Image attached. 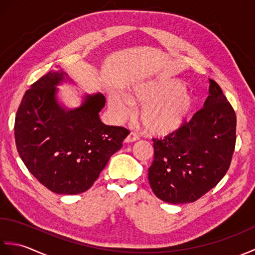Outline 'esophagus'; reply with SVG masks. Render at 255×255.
Instances as JSON below:
<instances>
[{"mask_svg":"<svg viewBox=\"0 0 255 255\" xmlns=\"http://www.w3.org/2000/svg\"><path fill=\"white\" fill-rule=\"evenodd\" d=\"M140 138H139V136L138 134L136 133V132H130L128 134V136L125 138V140H124V142L125 143H131V142H136V141H138Z\"/></svg>","mask_w":255,"mask_h":255,"instance_id":"34e87169","label":"esophagus"}]
</instances>
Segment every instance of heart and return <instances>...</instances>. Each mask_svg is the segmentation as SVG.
<instances>
[{
  "mask_svg": "<svg viewBox=\"0 0 255 255\" xmlns=\"http://www.w3.org/2000/svg\"><path fill=\"white\" fill-rule=\"evenodd\" d=\"M130 104H141L138 119L147 131L165 136L180 129L194 108L192 93L175 80H147L134 83L126 99L112 92L108 104L118 118H127Z\"/></svg>",
  "mask_w": 255,
  "mask_h": 255,
  "instance_id": "b5f03b06",
  "label": "heart"
}]
</instances>
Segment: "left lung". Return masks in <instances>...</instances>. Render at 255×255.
Returning <instances> with one entry per match:
<instances>
[{
	"instance_id": "left-lung-1",
	"label": "left lung",
	"mask_w": 255,
	"mask_h": 255,
	"mask_svg": "<svg viewBox=\"0 0 255 255\" xmlns=\"http://www.w3.org/2000/svg\"><path fill=\"white\" fill-rule=\"evenodd\" d=\"M237 117L220 86L209 79L204 107L164 139H153L149 183L170 204L193 203L228 171L236 145Z\"/></svg>"
}]
</instances>
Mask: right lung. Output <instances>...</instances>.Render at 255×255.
<instances>
[{
    "label": "right lung",
    "instance_id": "obj_1",
    "mask_svg": "<svg viewBox=\"0 0 255 255\" xmlns=\"http://www.w3.org/2000/svg\"><path fill=\"white\" fill-rule=\"evenodd\" d=\"M63 82L72 80L60 68L31 84L16 113L14 132L31 174L53 193L75 195L93 185L128 130L101 122L106 102L102 93L85 94L73 110L63 107L57 99Z\"/></svg>",
    "mask_w": 255,
    "mask_h": 255
}]
</instances>
